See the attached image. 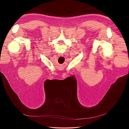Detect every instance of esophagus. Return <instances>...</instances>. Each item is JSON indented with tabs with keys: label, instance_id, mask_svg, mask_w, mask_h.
Returning <instances> with one entry per match:
<instances>
[{
	"label": "esophagus",
	"instance_id": "1",
	"mask_svg": "<svg viewBox=\"0 0 129 129\" xmlns=\"http://www.w3.org/2000/svg\"><path fill=\"white\" fill-rule=\"evenodd\" d=\"M58 56H63V54H61V53H59L58 54Z\"/></svg>",
	"mask_w": 129,
	"mask_h": 129
}]
</instances>
